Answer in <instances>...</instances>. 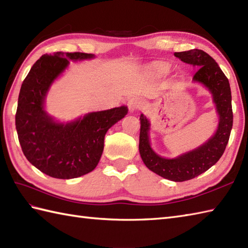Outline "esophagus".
<instances>
[{
	"label": "esophagus",
	"mask_w": 248,
	"mask_h": 248,
	"mask_svg": "<svg viewBox=\"0 0 248 248\" xmlns=\"http://www.w3.org/2000/svg\"><path fill=\"white\" fill-rule=\"evenodd\" d=\"M128 107H129L130 110H135V109H138V108H140L141 107V101L140 100V98L133 97V98L129 99Z\"/></svg>",
	"instance_id": "obj_1"
}]
</instances>
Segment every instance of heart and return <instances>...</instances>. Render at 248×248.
Listing matches in <instances>:
<instances>
[{
  "label": "heart",
  "instance_id": "b5f03b06",
  "mask_svg": "<svg viewBox=\"0 0 248 248\" xmlns=\"http://www.w3.org/2000/svg\"><path fill=\"white\" fill-rule=\"evenodd\" d=\"M157 70H159L160 72H165V71H166V67H164V66H160L159 68H157Z\"/></svg>",
  "mask_w": 248,
  "mask_h": 248
}]
</instances>
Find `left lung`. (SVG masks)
Segmentation results:
<instances>
[{"label": "left lung", "instance_id": "8db88e82", "mask_svg": "<svg viewBox=\"0 0 248 248\" xmlns=\"http://www.w3.org/2000/svg\"><path fill=\"white\" fill-rule=\"evenodd\" d=\"M175 56L183 62L197 68L193 81L202 83L213 96V101L219 116L217 132L198 148L186 152L175 159H165L152 150L149 141L150 124L146 116L140 114V154L145 165L151 171L175 182H182L207 171L223 155L232 129L233 114L231 107V91L227 77L217 62L202 50L194 49L175 52Z\"/></svg>", "mask_w": 248, "mask_h": 248}]
</instances>
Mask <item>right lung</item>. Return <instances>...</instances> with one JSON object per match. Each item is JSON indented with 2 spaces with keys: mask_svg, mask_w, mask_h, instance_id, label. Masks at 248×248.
<instances>
[{
  "mask_svg": "<svg viewBox=\"0 0 248 248\" xmlns=\"http://www.w3.org/2000/svg\"><path fill=\"white\" fill-rule=\"evenodd\" d=\"M93 57L81 52L43 55L21 85L16 113L19 143L31 164L50 177L72 179L93 171L102 155L108 130L128 113L127 107L114 108L88 113L67 124L57 123L46 114V93L69 60Z\"/></svg>",
  "mask_w": 248,
  "mask_h": 248,
  "instance_id": "1",
  "label": "right lung"
}]
</instances>
